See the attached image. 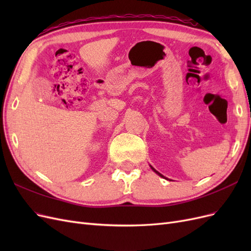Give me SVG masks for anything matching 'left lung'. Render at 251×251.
Returning a JSON list of instances; mask_svg holds the SVG:
<instances>
[{
    "label": "left lung",
    "mask_w": 251,
    "mask_h": 251,
    "mask_svg": "<svg viewBox=\"0 0 251 251\" xmlns=\"http://www.w3.org/2000/svg\"><path fill=\"white\" fill-rule=\"evenodd\" d=\"M151 170H153V171H154V172H155V173H156V174H158V175H159V176H161V177H162V178H165V177H163V176H162V175H161V174H160V173H158V172H157V171H156V170H155V169H154V168H153V166H151Z\"/></svg>",
    "instance_id": "1"
}]
</instances>
